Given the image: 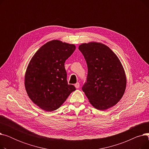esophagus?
Here are the masks:
<instances>
[{"instance_id": "esophagus-1", "label": "esophagus", "mask_w": 149, "mask_h": 149, "mask_svg": "<svg viewBox=\"0 0 149 149\" xmlns=\"http://www.w3.org/2000/svg\"><path fill=\"white\" fill-rule=\"evenodd\" d=\"M75 87L77 89L79 88H80V83H77L75 84Z\"/></svg>"}]
</instances>
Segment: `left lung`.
<instances>
[{"mask_svg": "<svg viewBox=\"0 0 149 149\" xmlns=\"http://www.w3.org/2000/svg\"><path fill=\"white\" fill-rule=\"evenodd\" d=\"M86 61L87 81L82 88L90 103L101 111L115 106L126 88V76L116 55L101 43L91 42L79 47Z\"/></svg>", "mask_w": 149, "mask_h": 149, "instance_id": "1", "label": "left lung"}]
</instances>
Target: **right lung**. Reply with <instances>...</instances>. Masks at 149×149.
Here are the masks:
<instances>
[{"instance_id": "add662e5", "label": "right lung", "mask_w": 149, "mask_h": 149, "mask_svg": "<svg viewBox=\"0 0 149 149\" xmlns=\"http://www.w3.org/2000/svg\"><path fill=\"white\" fill-rule=\"evenodd\" d=\"M75 46L53 40L47 42L31 59L25 75V86L33 102L47 112L58 109L75 91L68 84L65 61Z\"/></svg>"}]
</instances>
